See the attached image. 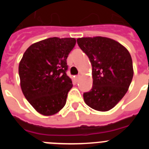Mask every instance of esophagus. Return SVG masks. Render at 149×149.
I'll use <instances>...</instances> for the list:
<instances>
[{
  "label": "esophagus",
  "mask_w": 149,
  "mask_h": 149,
  "mask_svg": "<svg viewBox=\"0 0 149 149\" xmlns=\"http://www.w3.org/2000/svg\"><path fill=\"white\" fill-rule=\"evenodd\" d=\"M80 77H81V75L79 74V75H77L75 77V81H79V79H80Z\"/></svg>",
  "instance_id": "34e87169"
}]
</instances>
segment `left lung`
I'll list each match as a JSON object with an SVG mask.
<instances>
[{"mask_svg":"<svg viewBox=\"0 0 149 149\" xmlns=\"http://www.w3.org/2000/svg\"><path fill=\"white\" fill-rule=\"evenodd\" d=\"M77 42L92 64L93 87L84 93V101L94 110L108 111L122 100L132 81L131 54L125 46L110 38L82 37Z\"/></svg>","mask_w":149,"mask_h":149,"instance_id":"1","label":"left lung"}]
</instances>
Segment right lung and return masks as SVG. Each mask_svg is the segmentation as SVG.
<instances>
[{"label":"right lung","mask_w":149,"mask_h":149,"mask_svg":"<svg viewBox=\"0 0 149 149\" xmlns=\"http://www.w3.org/2000/svg\"><path fill=\"white\" fill-rule=\"evenodd\" d=\"M76 44L74 38L52 37L33 43L18 65L22 91L39 113L52 116L63 108L72 80L66 59Z\"/></svg>","instance_id":"obj_1"}]
</instances>
